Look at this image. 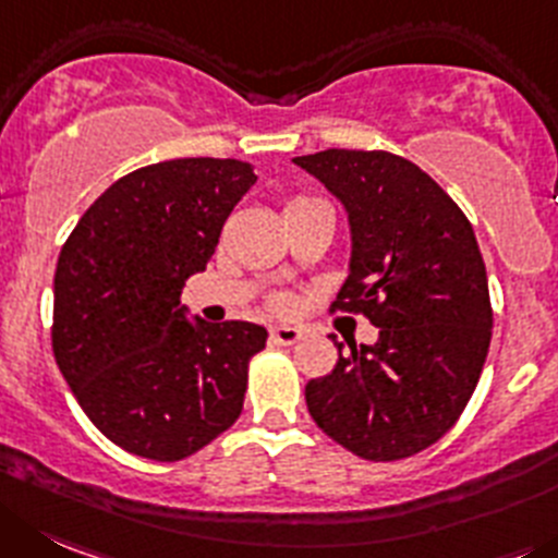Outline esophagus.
<instances>
[{"instance_id": "1", "label": "esophagus", "mask_w": 558, "mask_h": 558, "mask_svg": "<svg viewBox=\"0 0 558 558\" xmlns=\"http://www.w3.org/2000/svg\"><path fill=\"white\" fill-rule=\"evenodd\" d=\"M269 338H272L275 343H280V347H291V343H296L300 338H303V330H300V327L280 325V327H272Z\"/></svg>"}]
</instances>
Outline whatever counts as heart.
<instances>
[{"mask_svg": "<svg viewBox=\"0 0 558 558\" xmlns=\"http://www.w3.org/2000/svg\"><path fill=\"white\" fill-rule=\"evenodd\" d=\"M300 201H311V197H291V201L289 203H286V206H291V203H300ZM289 300H286V296H278V300H275V308H278V311H286V308H289Z\"/></svg>", "mask_w": 558, "mask_h": 558, "instance_id": "b5f03b06", "label": "heart"}]
</instances>
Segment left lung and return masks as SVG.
<instances>
[{
	"instance_id": "obj_1",
	"label": "left lung",
	"mask_w": 558,
	"mask_h": 558,
	"mask_svg": "<svg viewBox=\"0 0 558 558\" xmlns=\"http://www.w3.org/2000/svg\"><path fill=\"white\" fill-rule=\"evenodd\" d=\"M294 165L350 217V275L332 308L379 327L372 347L343 350L330 336L338 363L305 385L311 418L363 460L418 454L457 424L490 350V291L471 222L418 165L388 150L327 148Z\"/></svg>"
}]
</instances>
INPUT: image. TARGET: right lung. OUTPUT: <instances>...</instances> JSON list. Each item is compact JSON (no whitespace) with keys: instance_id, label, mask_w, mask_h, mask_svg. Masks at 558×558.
I'll use <instances>...</instances> for the list:
<instances>
[{"instance_id":"right-lung-1","label":"right lung","mask_w":558,"mask_h":558,"mask_svg":"<svg viewBox=\"0 0 558 558\" xmlns=\"http://www.w3.org/2000/svg\"><path fill=\"white\" fill-rule=\"evenodd\" d=\"M255 184L247 161L170 159L114 181L65 239L51 350L76 402L129 454L179 462L239 418L267 330L186 319L181 289Z\"/></svg>"}]
</instances>
